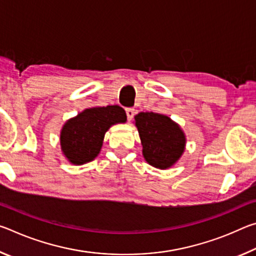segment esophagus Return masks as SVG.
Here are the masks:
<instances>
[{
	"instance_id": "obj_1",
	"label": "esophagus",
	"mask_w": 256,
	"mask_h": 256,
	"mask_svg": "<svg viewBox=\"0 0 256 256\" xmlns=\"http://www.w3.org/2000/svg\"><path fill=\"white\" fill-rule=\"evenodd\" d=\"M134 114H136V110H134L133 108H126V116H128V122H131Z\"/></svg>"
}]
</instances>
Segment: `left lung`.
I'll list each match as a JSON object with an SVG mask.
<instances>
[{
	"label": "left lung",
	"mask_w": 256,
	"mask_h": 256,
	"mask_svg": "<svg viewBox=\"0 0 256 256\" xmlns=\"http://www.w3.org/2000/svg\"><path fill=\"white\" fill-rule=\"evenodd\" d=\"M146 162L159 170H168L184 154L186 136L170 116L141 112L134 116Z\"/></svg>",
	"instance_id": "obj_1"
}]
</instances>
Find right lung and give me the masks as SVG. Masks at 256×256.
<instances>
[{"instance_id": "1", "label": "right lung", "mask_w": 256, "mask_h": 256, "mask_svg": "<svg viewBox=\"0 0 256 256\" xmlns=\"http://www.w3.org/2000/svg\"><path fill=\"white\" fill-rule=\"evenodd\" d=\"M126 122V112L118 105L90 107L64 123L60 134V150L72 164L92 162L100 152L110 126Z\"/></svg>"}]
</instances>
